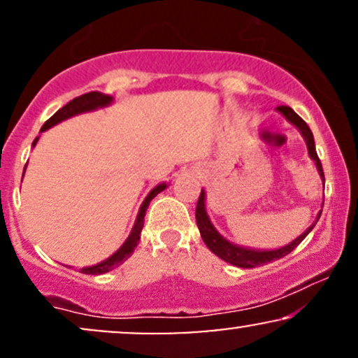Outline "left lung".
<instances>
[{"mask_svg":"<svg viewBox=\"0 0 358 358\" xmlns=\"http://www.w3.org/2000/svg\"><path fill=\"white\" fill-rule=\"evenodd\" d=\"M278 110L287 119V121L291 122V124H293L294 127H298V131L301 133V136L306 143L308 155H310V158L315 162L316 170H318V173H320V176H322V180L324 183L323 168H322V163H320L318 155H316L315 139H313V133H311V129L308 127L306 122L303 121V119L299 117L293 109L287 108V106H279ZM320 215H322V212L316 215V220L306 229L305 232L301 234V236L296 237L293 242H289V244H286L285 248H279L274 250H256V249L241 248V245L232 244V242H229L219 231H217L215 227H213L210 217H208V213H207V207H205V190L203 188H202V193H200V196H199V203H196V210H195L196 225H199L200 236H202L205 245H207V248L210 249L215 256H219L222 261L237 266V268H244V269L264 266L271 261H278V259L287 256V254L296 248L298 244H301V241L305 239L308 234L313 231V227L316 225V222H318Z\"/></svg>","mask_w":358,"mask_h":358,"instance_id":"8db88e82","label":"left lung"}]
</instances>
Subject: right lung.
Masks as SVG:
<instances>
[{
    "label": "right lung",
    "mask_w": 358,
    "mask_h": 358,
    "mask_svg": "<svg viewBox=\"0 0 358 358\" xmlns=\"http://www.w3.org/2000/svg\"><path fill=\"white\" fill-rule=\"evenodd\" d=\"M113 101H114L113 96H108V94L97 92V90H96V92H87V94H84V96L76 97V99H72L71 102H67V104H65L64 108L57 110V113L53 114V116L48 119V121L42 126L40 133H43V131L50 129L52 126L59 124V122L65 121V119L77 116V114L90 113V110H97V109H101V108H108L109 104H113ZM36 141H38V138H35V141L31 143V146H35ZM23 173H24V171H23ZM166 187H168L166 183H159V185H156L153 190L148 193L145 202H143L141 207H139V212H138L136 222H134L133 231H131L129 237H127V239L124 241V244H122L121 248H119L116 252L113 254V256L108 257V259H104V261H101L99 264L89 266V268H82V273H84V274H104V273H109V271H113L114 268H117V266H121L127 257H131V254L134 252V249H136V245H138V242H139V236H141L143 225H145V213L148 210V207H150V202L155 199L156 195H158L159 192L165 190Z\"/></svg>",
    "instance_id": "right-lung-1"
}]
</instances>
